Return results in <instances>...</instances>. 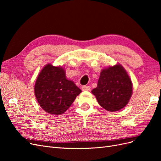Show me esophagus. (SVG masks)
<instances>
[{
	"mask_svg": "<svg viewBox=\"0 0 161 161\" xmlns=\"http://www.w3.org/2000/svg\"><path fill=\"white\" fill-rule=\"evenodd\" d=\"M82 91H90L91 89V86H82Z\"/></svg>",
	"mask_w": 161,
	"mask_h": 161,
	"instance_id": "esophagus-1",
	"label": "esophagus"
}]
</instances>
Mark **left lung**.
Segmentation results:
<instances>
[{
    "label": "left lung",
    "instance_id": "obj_1",
    "mask_svg": "<svg viewBox=\"0 0 161 161\" xmlns=\"http://www.w3.org/2000/svg\"><path fill=\"white\" fill-rule=\"evenodd\" d=\"M91 92L102 108L116 111L128 104L132 95V83L124 68L116 64L101 70L97 86Z\"/></svg>",
    "mask_w": 161,
    "mask_h": 161
}]
</instances>
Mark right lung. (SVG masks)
I'll use <instances>...</instances> for the list:
<instances>
[{
	"mask_svg": "<svg viewBox=\"0 0 161 161\" xmlns=\"http://www.w3.org/2000/svg\"><path fill=\"white\" fill-rule=\"evenodd\" d=\"M37 102L47 113L62 114L79 95L81 90L66 79L61 66L47 64L39 74L34 87Z\"/></svg>",
	"mask_w": 161,
	"mask_h": 161,
	"instance_id": "1",
	"label": "right lung"
}]
</instances>
